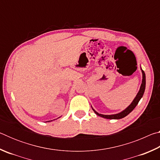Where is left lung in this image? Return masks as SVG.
Masks as SVG:
<instances>
[{
    "instance_id": "obj_1",
    "label": "left lung",
    "mask_w": 160,
    "mask_h": 160,
    "mask_svg": "<svg viewBox=\"0 0 160 160\" xmlns=\"http://www.w3.org/2000/svg\"><path fill=\"white\" fill-rule=\"evenodd\" d=\"M142 71V83L141 85H140V90L138 92L137 95L135 96V97L134 98V99L132 100V102H131V104L129 105V106L126 108L125 109L123 110L122 112H121L120 113H116V114H111V115H104V114H101V113H99L98 112H97L95 110H94L92 107V109L94 111V112L96 113L97 116H101L102 118H107V119H121L122 118H124L125 116H126L128 114H129L132 110L135 109V107L137 106V104H138L139 101L140 100V99L142 98L143 96V94H144V92L145 90V83H146V80H145V72L143 71L142 69L140 68Z\"/></svg>"
}]
</instances>
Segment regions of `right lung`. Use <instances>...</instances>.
Here are the masks:
<instances>
[{"instance_id": "1", "label": "right lung", "mask_w": 160, "mask_h": 160, "mask_svg": "<svg viewBox=\"0 0 160 160\" xmlns=\"http://www.w3.org/2000/svg\"><path fill=\"white\" fill-rule=\"evenodd\" d=\"M49 121H47V122H49Z\"/></svg>"}]
</instances>
